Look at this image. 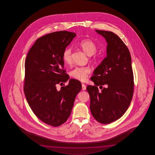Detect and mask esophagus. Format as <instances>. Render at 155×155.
Instances as JSON below:
<instances>
[{"label": "esophagus", "instance_id": "34e87169", "mask_svg": "<svg viewBox=\"0 0 155 155\" xmlns=\"http://www.w3.org/2000/svg\"><path fill=\"white\" fill-rule=\"evenodd\" d=\"M86 89V86L85 85V84H82V90H85Z\"/></svg>", "mask_w": 155, "mask_h": 155}]
</instances>
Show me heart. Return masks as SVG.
Instances as JSON below:
<instances>
[{"label": "heart", "mask_w": 155, "mask_h": 155, "mask_svg": "<svg viewBox=\"0 0 155 155\" xmlns=\"http://www.w3.org/2000/svg\"><path fill=\"white\" fill-rule=\"evenodd\" d=\"M79 46L89 56L94 55L97 51V46L91 40L84 39L79 43ZM63 59L64 63L69 65L72 63L71 49L67 48L64 51ZM91 70L87 66H77L70 71V75L80 81H85L89 76Z\"/></svg>", "instance_id": "obj_1"}]
</instances>
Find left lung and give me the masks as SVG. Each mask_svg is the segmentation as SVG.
Segmentation results:
<instances>
[{"instance_id": "8db88e82", "label": "left lung", "mask_w": 155, "mask_h": 155, "mask_svg": "<svg viewBox=\"0 0 155 155\" xmlns=\"http://www.w3.org/2000/svg\"><path fill=\"white\" fill-rule=\"evenodd\" d=\"M107 43V56L94 71L95 86L86 87L93 117L102 124L120 119L129 108L134 93L131 57L127 47L111 31L95 30ZM106 87L102 88V86ZM98 85L102 90L99 92Z\"/></svg>"}]
</instances>
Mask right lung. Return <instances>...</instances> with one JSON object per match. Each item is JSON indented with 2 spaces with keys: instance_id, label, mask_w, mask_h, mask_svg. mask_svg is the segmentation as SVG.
<instances>
[{
  "instance_id": "obj_1",
  "label": "right lung",
  "mask_w": 155,
  "mask_h": 155,
  "mask_svg": "<svg viewBox=\"0 0 155 155\" xmlns=\"http://www.w3.org/2000/svg\"><path fill=\"white\" fill-rule=\"evenodd\" d=\"M75 33L60 31L36 40L25 61L24 91L27 102L38 118L49 125L59 126L66 122L73 109L81 84L69 79L64 69L63 54L76 36Z\"/></svg>"
}]
</instances>
